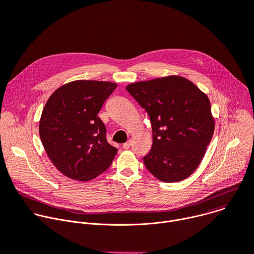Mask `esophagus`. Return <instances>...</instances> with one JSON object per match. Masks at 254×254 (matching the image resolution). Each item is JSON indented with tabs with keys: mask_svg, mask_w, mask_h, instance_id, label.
<instances>
[{
	"mask_svg": "<svg viewBox=\"0 0 254 254\" xmlns=\"http://www.w3.org/2000/svg\"><path fill=\"white\" fill-rule=\"evenodd\" d=\"M130 145H131V141H127V142H126L125 144H123V147H124L125 149H128V148L130 147Z\"/></svg>",
	"mask_w": 254,
	"mask_h": 254,
	"instance_id": "1",
	"label": "esophagus"
}]
</instances>
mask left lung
I'll return each instance as SVG.
<instances>
[{
    "label": "left lung",
    "instance_id": "1",
    "mask_svg": "<svg viewBox=\"0 0 254 254\" xmlns=\"http://www.w3.org/2000/svg\"><path fill=\"white\" fill-rule=\"evenodd\" d=\"M149 114L153 131L146 168L163 182H177L199 165L215 129L207 96L192 82L168 76L127 86Z\"/></svg>",
    "mask_w": 254,
    "mask_h": 254
}]
</instances>
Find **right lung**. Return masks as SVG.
Returning a JSON list of instances; mask_svg holds the SVG:
<instances>
[{
  "label": "right lung",
  "mask_w": 254,
  "mask_h": 254,
  "mask_svg": "<svg viewBox=\"0 0 254 254\" xmlns=\"http://www.w3.org/2000/svg\"><path fill=\"white\" fill-rule=\"evenodd\" d=\"M118 85L78 80L57 89L39 122L42 145L54 165L66 177L89 181L109 168L118 149L106 140L98 113Z\"/></svg>",
  "instance_id": "right-lung-1"
}]
</instances>
